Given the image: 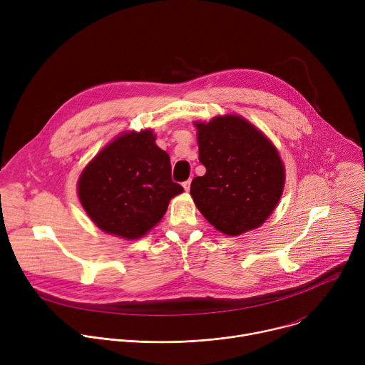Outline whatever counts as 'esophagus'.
<instances>
[{"label": "esophagus", "instance_id": "obj_1", "mask_svg": "<svg viewBox=\"0 0 365 365\" xmlns=\"http://www.w3.org/2000/svg\"><path fill=\"white\" fill-rule=\"evenodd\" d=\"M183 187H185L186 192H189V189H190V179L186 180V182H183Z\"/></svg>", "mask_w": 365, "mask_h": 365}]
</instances>
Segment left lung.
Returning <instances> with one entry per match:
<instances>
[{"mask_svg": "<svg viewBox=\"0 0 365 365\" xmlns=\"http://www.w3.org/2000/svg\"><path fill=\"white\" fill-rule=\"evenodd\" d=\"M203 176L190 183L200 214L218 231L240 235L262 225L284 186V168L272 141L238 115L195 123Z\"/></svg>", "mask_w": 365, "mask_h": 365, "instance_id": "1", "label": "left lung"}]
</instances>
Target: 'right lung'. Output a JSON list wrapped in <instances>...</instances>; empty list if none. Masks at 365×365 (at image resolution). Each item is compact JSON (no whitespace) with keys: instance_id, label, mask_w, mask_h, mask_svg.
<instances>
[{"instance_id":"add662e5","label":"right lung","mask_w":365,"mask_h":365,"mask_svg":"<svg viewBox=\"0 0 365 365\" xmlns=\"http://www.w3.org/2000/svg\"><path fill=\"white\" fill-rule=\"evenodd\" d=\"M151 130L118 135L103 147L78 180L79 200L98 228L135 240L148 232L183 192L172 180L169 154Z\"/></svg>"}]
</instances>
